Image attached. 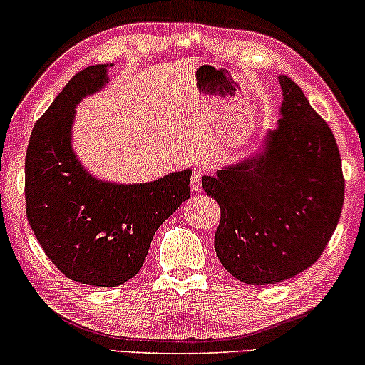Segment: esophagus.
<instances>
[{
	"instance_id": "esophagus-1",
	"label": "esophagus",
	"mask_w": 365,
	"mask_h": 365,
	"mask_svg": "<svg viewBox=\"0 0 365 365\" xmlns=\"http://www.w3.org/2000/svg\"><path fill=\"white\" fill-rule=\"evenodd\" d=\"M202 176H204L202 171H194V173H192L190 189L194 192H199L202 189Z\"/></svg>"
}]
</instances>
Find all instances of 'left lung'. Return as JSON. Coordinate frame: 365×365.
I'll return each mask as SVG.
<instances>
[{"label": "left lung", "instance_id": "obj_1", "mask_svg": "<svg viewBox=\"0 0 365 365\" xmlns=\"http://www.w3.org/2000/svg\"><path fill=\"white\" fill-rule=\"evenodd\" d=\"M279 126L253 159L204 176L220 206L218 259L250 286L287 280L314 265L339 222L345 178L338 143L299 86L279 76Z\"/></svg>", "mask_w": 365, "mask_h": 365}]
</instances>
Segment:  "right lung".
<instances>
[{"instance_id": "right-lung-1", "label": "right lung", "mask_w": 365, "mask_h": 365, "mask_svg": "<svg viewBox=\"0 0 365 365\" xmlns=\"http://www.w3.org/2000/svg\"><path fill=\"white\" fill-rule=\"evenodd\" d=\"M109 63L79 71L34 124L26 155V213L66 277L115 287L138 274L154 237L190 197V170L149 183L100 182L71 145L76 103L107 83Z\"/></svg>"}]
</instances>
